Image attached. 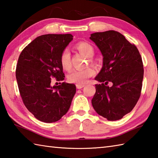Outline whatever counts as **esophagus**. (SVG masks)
I'll return each instance as SVG.
<instances>
[{"label": "esophagus", "mask_w": 158, "mask_h": 158, "mask_svg": "<svg viewBox=\"0 0 158 158\" xmlns=\"http://www.w3.org/2000/svg\"><path fill=\"white\" fill-rule=\"evenodd\" d=\"M84 87V85H81V84H77L76 85V88L77 89H81Z\"/></svg>", "instance_id": "obj_1"}]
</instances>
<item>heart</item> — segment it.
<instances>
[{
    "mask_svg": "<svg viewBox=\"0 0 158 158\" xmlns=\"http://www.w3.org/2000/svg\"><path fill=\"white\" fill-rule=\"evenodd\" d=\"M76 49L79 52L89 58V62H93L92 57L94 54V49L93 47L86 42H81L76 45ZM60 64L62 69L65 70H69L71 68V62H70V54L68 49H64L62 52L60 56ZM94 70L91 67H87L83 69H74L71 70L68 75L69 81L77 83V84H83L85 83L89 77L94 75Z\"/></svg>",
    "mask_w": 158,
    "mask_h": 158,
    "instance_id": "b5f03b06",
    "label": "heart"
}]
</instances>
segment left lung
Masks as SVG:
<instances>
[{
    "mask_svg": "<svg viewBox=\"0 0 158 158\" xmlns=\"http://www.w3.org/2000/svg\"><path fill=\"white\" fill-rule=\"evenodd\" d=\"M89 39L103 56L102 67L95 79L96 93L92 100L98 115L116 121L130 113L140 98L143 64L138 49L115 31L95 32ZM110 82L111 86L107 84Z\"/></svg>",
    "mask_w": 158,
    "mask_h": 158,
    "instance_id": "8db88e82",
    "label": "left lung"
}]
</instances>
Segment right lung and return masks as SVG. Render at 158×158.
<instances>
[{
	"label": "right lung",
	"mask_w": 158,
	"mask_h": 158,
	"mask_svg": "<svg viewBox=\"0 0 158 158\" xmlns=\"http://www.w3.org/2000/svg\"><path fill=\"white\" fill-rule=\"evenodd\" d=\"M73 37L70 34L41 35L29 43L19 56L15 76L20 96L27 109L43 122L61 119L68 112L76 93L73 83L51 85L52 77L58 81L64 79L60 56Z\"/></svg>",
	"instance_id": "1"
}]
</instances>
